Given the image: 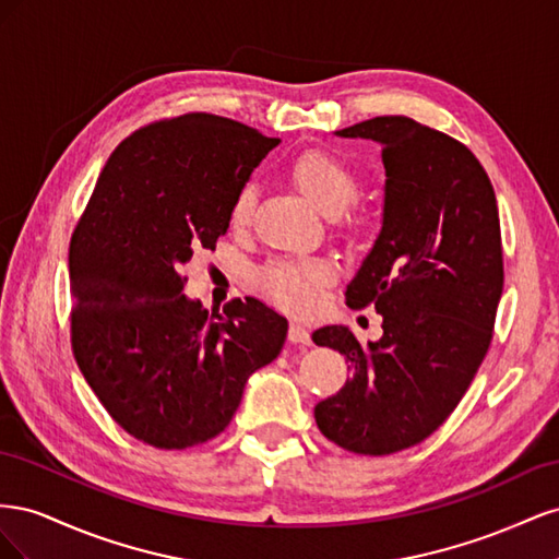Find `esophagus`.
<instances>
[{"label": "esophagus", "mask_w": 559, "mask_h": 559, "mask_svg": "<svg viewBox=\"0 0 559 559\" xmlns=\"http://www.w3.org/2000/svg\"><path fill=\"white\" fill-rule=\"evenodd\" d=\"M289 341H292L294 345H310L312 337H310V331H308L306 326L292 324V326H289Z\"/></svg>", "instance_id": "1"}]
</instances>
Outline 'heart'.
<instances>
[{"instance_id": "obj_1", "label": "heart", "mask_w": 559, "mask_h": 559, "mask_svg": "<svg viewBox=\"0 0 559 559\" xmlns=\"http://www.w3.org/2000/svg\"><path fill=\"white\" fill-rule=\"evenodd\" d=\"M292 179L321 214H337L347 207V202L357 193V177L349 167L329 151L310 148L292 163ZM257 189L245 183L233 195L228 222L233 228H245L251 218ZM333 280V265L326 261H270L261 265L253 282L275 306L284 310L302 312L310 310L321 286Z\"/></svg>"}]
</instances>
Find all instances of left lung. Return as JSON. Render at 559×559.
I'll use <instances>...</instances> for the list:
<instances>
[{
  "instance_id": "8db88e82",
  "label": "left lung",
  "mask_w": 559,
  "mask_h": 559,
  "mask_svg": "<svg viewBox=\"0 0 559 559\" xmlns=\"http://www.w3.org/2000/svg\"><path fill=\"white\" fill-rule=\"evenodd\" d=\"M335 134L382 148V228L345 292L349 308L373 302L382 337L361 345L347 326L312 333L352 364L314 419L349 452L392 454L443 425L492 343L503 292L499 210L478 158L408 116Z\"/></svg>"
}]
</instances>
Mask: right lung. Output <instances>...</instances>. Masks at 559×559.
I'll return each mask as SVG.
<instances>
[{"label": "right lung", "mask_w": 559, "mask_h": 559, "mask_svg": "<svg viewBox=\"0 0 559 559\" xmlns=\"http://www.w3.org/2000/svg\"><path fill=\"white\" fill-rule=\"evenodd\" d=\"M280 140L212 114L151 123L116 146L70 242L72 347L130 436L183 450L222 433L286 319L257 298L224 314L183 296L179 270L228 230L230 200Z\"/></svg>", "instance_id": "add662e5"}]
</instances>
